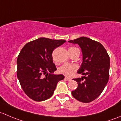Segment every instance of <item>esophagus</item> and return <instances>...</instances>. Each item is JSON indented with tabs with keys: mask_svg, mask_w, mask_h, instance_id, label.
<instances>
[{
	"mask_svg": "<svg viewBox=\"0 0 121 121\" xmlns=\"http://www.w3.org/2000/svg\"><path fill=\"white\" fill-rule=\"evenodd\" d=\"M65 79H66V80H68V82H70L71 80H72V79H70V78H68V77H65Z\"/></svg>",
	"mask_w": 121,
	"mask_h": 121,
	"instance_id": "obj_1",
	"label": "esophagus"
}]
</instances>
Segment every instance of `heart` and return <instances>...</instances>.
<instances>
[{
  "label": "heart",
  "instance_id": "obj_1",
  "mask_svg": "<svg viewBox=\"0 0 121 121\" xmlns=\"http://www.w3.org/2000/svg\"><path fill=\"white\" fill-rule=\"evenodd\" d=\"M78 48L76 47H71L69 48V50H74ZM78 69V66L73 63H65L64 65L60 66L59 69V73L62 74L67 76H70L73 74Z\"/></svg>",
  "mask_w": 121,
  "mask_h": 121
}]
</instances>
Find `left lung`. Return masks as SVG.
Listing matches in <instances>:
<instances>
[{"instance_id": "obj_1", "label": "left lung", "mask_w": 121, "mask_h": 121, "mask_svg": "<svg viewBox=\"0 0 121 121\" xmlns=\"http://www.w3.org/2000/svg\"><path fill=\"white\" fill-rule=\"evenodd\" d=\"M69 42L78 43L83 53V63L78 73L84 76L73 79L78 86L72 94L79 101L90 103L100 95L108 83L109 56L101 43L89 38L82 37Z\"/></svg>"}]
</instances>
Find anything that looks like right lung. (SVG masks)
Returning <instances> with one entry per match:
<instances>
[{"label": "right lung", "instance_id": "obj_1", "mask_svg": "<svg viewBox=\"0 0 121 121\" xmlns=\"http://www.w3.org/2000/svg\"><path fill=\"white\" fill-rule=\"evenodd\" d=\"M66 42L39 38L26 43L17 60V76L26 95L35 101H42L53 95L62 74L55 75L56 70L52 60V52Z\"/></svg>", "mask_w": 121, "mask_h": 121}]
</instances>
